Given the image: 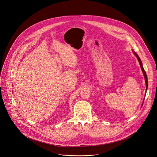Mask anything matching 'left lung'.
<instances>
[{"label":"left lung","instance_id":"1","mask_svg":"<svg viewBox=\"0 0 157 157\" xmlns=\"http://www.w3.org/2000/svg\"><path fill=\"white\" fill-rule=\"evenodd\" d=\"M133 53H134V54H135V55L136 56V57L137 58V59H138V61H139V63H140V67H141V69H142V71H143V73H144V77H145V83H146V90H147V87H148V79H147V74H146V73H145V70H144V68H143V66H142V61H141V60H140V59L139 56L137 55V54L136 53H135V52H133Z\"/></svg>","mask_w":157,"mask_h":157}]
</instances>
